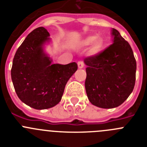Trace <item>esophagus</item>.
Wrapping results in <instances>:
<instances>
[{"mask_svg":"<svg viewBox=\"0 0 147 147\" xmlns=\"http://www.w3.org/2000/svg\"><path fill=\"white\" fill-rule=\"evenodd\" d=\"M85 66V64H84V62L82 61H80V62H78V67L80 68V69H82Z\"/></svg>","mask_w":147,"mask_h":147,"instance_id":"34e87169","label":"esophagus"}]
</instances>
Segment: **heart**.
Wrapping results in <instances>:
<instances>
[{"instance_id":"1","label":"heart","mask_w":147,"mask_h":147,"mask_svg":"<svg viewBox=\"0 0 147 147\" xmlns=\"http://www.w3.org/2000/svg\"><path fill=\"white\" fill-rule=\"evenodd\" d=\"M97 37L95 35H90L88 37H85L81 41V45L83 46H87V45H90L91 44H93V51L95 52H98V51L102 48V43L99 40H97Z\"/></svg>"}]
</instances>
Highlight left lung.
<instances>
[{"instance_id":"8db88e82","label":"left lung","mask_w":147,"mask_h":147,"mask_svg":"<svg viewBox=\"0 0 147 147\" xmlns=\"http://www.w3.org/2000/svg\"><path fill=\"white\" fill-rule=\"evenodd\" d=\"M113 44L103 52L85 58V90L92 105L105 109L124 103L133 90L136 61L131 46L115 28Z\"/></svg>"}]
</instances>
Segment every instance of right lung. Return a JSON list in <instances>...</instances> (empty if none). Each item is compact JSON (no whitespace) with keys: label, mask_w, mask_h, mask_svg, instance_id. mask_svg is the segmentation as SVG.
<instances>
[{"label":"right lung","mask_w":147,"mask_h":147,"mask_svg":"<svg viewBox=\"0 0 147 147\" xmlns=\"http://www.w3.org/2000/svg\"><path fill=\"white\" fill-rule=\"evenodd\" d=\"M51 42L44 27L35 28L18 48L13 59L11 76L18 98L29 107L45 110L62 99L67 81L77 70V64H53L45 52Z\"/></svg>","instance_id":"obj_1"}]
</instances>
